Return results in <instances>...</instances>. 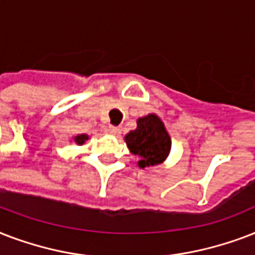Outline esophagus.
Segmentation results:
<instances>
[{"label": "esophagus", "instance_id": "obj_1", "mask_svg": "<svg viewBox=\"0 0 255 255\" xmlns=\"http://www.w3.org/2000/svg\"><path fill=\"white\" fill-rule=\"evenodd\" d=\"M108 131L110 134H113V135H120L121 134V128H118V126H109Z\"/></svg>", "mask_w": 255, "mask_h": 255}]
</instances>
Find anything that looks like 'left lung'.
Returning a JSON list of instances; mask_svg holds the SVG:
<instances>
[{
	"label": "left lung",
	"mask_w": 255,
	"mask_h": 255,
	"mask_svg": "<svg viewBox=\"0 0 255 255\" xmlns=\"http://www.w3.org/2000/svg\"><path fill=\"white\" fill-rule=\"evenodd\" d=\"M126 145L134 155L139 157L138 166L158 165L166 158L171 147V141L162 121L155 114H149L137 121V129L125 137Z\"/></svg>",
	"instance_id": "8db88e82"
}]
</instances>
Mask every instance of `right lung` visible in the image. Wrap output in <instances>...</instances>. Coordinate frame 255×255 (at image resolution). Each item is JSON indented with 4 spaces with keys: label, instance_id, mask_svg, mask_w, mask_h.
<instances>
[{
    "label": "right lung",
    "instance_id": "right-lung-1",
    "mask_svg": "<svg viewBox=\"0 0 255 255\" xmlns=\"http://www.w3.org/2000/svg\"><path fill=\"white\" fill-rule=\"evenodd\" d=\"M86 139H88V135H86V134H81V135H77V137L74 138V141H76L78 145H82Z\"/></svg>",
    "mask_w": 255,
    "mask_h": 255
}]
</instances>
